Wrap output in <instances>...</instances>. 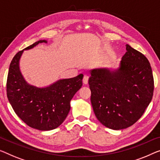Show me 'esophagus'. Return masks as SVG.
I'll return each instance as SVG.
<instances>
[{
	"mask_svg": "<svg viewBox=\"0 0 160 160\" xmlns=\"http://www.w3.org/2000/svg\"><path fill=\"white\" fill-rule=\"evenodd\" d=\"M88 79H89V77H88V75L84 76V78H83V80H82V82L85 85H87L88 83Z\"/></svg>",
	"mask_w": 160,
	"mask_h": 160,
	"instance_id": "1",
	"label": "esophagus"
}]
</instances>
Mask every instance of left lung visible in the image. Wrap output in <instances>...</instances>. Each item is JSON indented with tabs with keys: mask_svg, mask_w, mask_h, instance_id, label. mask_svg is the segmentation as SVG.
Returning <instances> with one entry per match:
<instances>
[{
	"mask_svg": "<svg viewBox=\"0 0 160 160\" xmlns=\"http://www.w3.org/2000/svg\"><path fill=\"white\" fill-rule=\"evenodd\" d=\"M117 70L106 68L90 71V101L100 122L113 130L135 123L144 114L153 96L154 78L144 54L126 45Z\"/></svg>",
	"mask_w": 160,
	"mask_h": 160,
	"instance_id": "left-lung-1",
	"label": "left lung"
}]
</instances>
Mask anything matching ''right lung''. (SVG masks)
<instances>
[{"instance_id": "add662e5", "label": "right lung", "mask_w": 160, "mask_h": 160, "mask_svg": "<svg viewBox=\"0 0 160 160\" xmlns=\"http://www.w3.org/2000/svg\"><path fill=\"white\" fill-rule=\"evenodd\" d=\"M40 40L24 49H30ZM23 49V50H24ZM23 50L12 59L7 78V97L19 118L30 127L41 131L54 129L60 126L70 110V101L82 85L83 75L59 80L49 87L28 85L19 70V59Z\"/></svg>"}]
</instances>
